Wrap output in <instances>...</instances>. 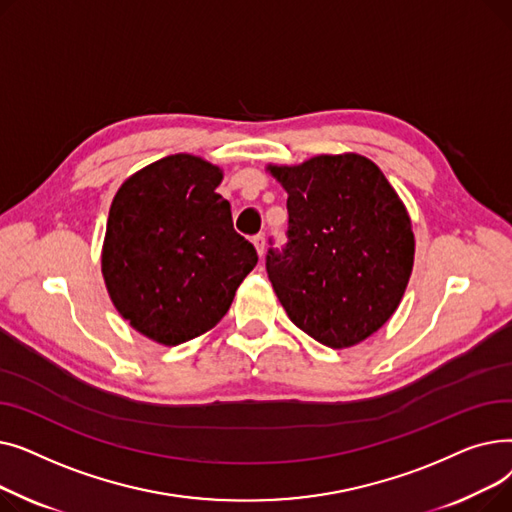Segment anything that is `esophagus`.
<instances>
[{"instance_id":"esophagus-1","label":"esophagus","mask_w":512,"mask_h":512,"mask_svg":"<svg viewBox=\"0 0 512 512\" xmlns=\"http://www.w3.org/2000/svg\"><path fill=\"white\" fill-rule=\"evenodd\" d=\"M253 245H255V249H257V255L261 257L263 251H265V236H263V234L253 236Z\"/></svg>"}]
</instances>
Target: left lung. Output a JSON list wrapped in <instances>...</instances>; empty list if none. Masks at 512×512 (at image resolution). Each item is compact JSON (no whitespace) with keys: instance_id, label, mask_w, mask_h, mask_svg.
<instances>
[{"instance_id":"1","label":"left lung","mask_w":512,"mask_h":512,"mask_svg":"<svg viewBox=\"0 0 512 512\" xmlns=\"http://www.w3.org/2000/svg\"><path fill=\"white\" fill-rule=\"evenodd\" d=\"M270 172L288 193V242L270 247L265 270L292 324L330 348L378 332L415 257L409 213L382 170L344 153Z\"/></svg>"}]
</instances>
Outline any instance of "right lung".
Instances as JSON below:
<instances>
[{
  "label": "right lung",
  "instance_id": "1",
  "mask_svg": "<svg viewBox=\"0 0 512 512\" xmlns=\"http://www.w3.org/2000/svg\"><path fill=\"white\" fill-rule=\"evenodd\" d=\"M222 170L195 155H168L116 193L101 253L110 299L130 326L176 346L228 313L257 251L215 193Z\"/></svg>",
  "mask_w": 512,
  "mask_h": 512
}]
</instances>
